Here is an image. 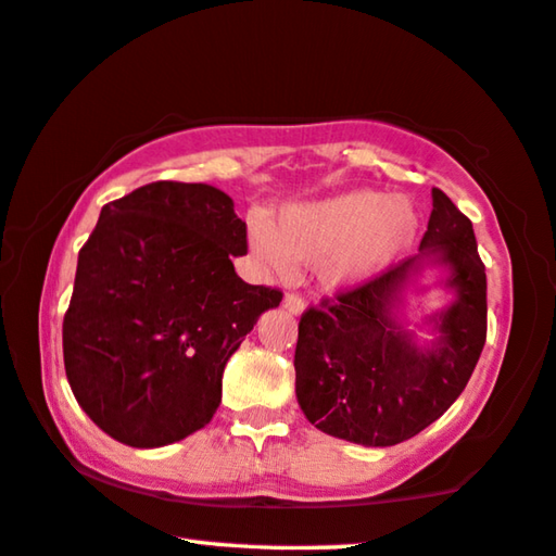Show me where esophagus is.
<instances>
[{
	"label": "esophagus",
	"instance_id": "obj_1",
	"mask_svg": "<svg viewBox=\"0 0 556 556\" xmlns=\"http://www.w3.org/2000/svg\"><path fill=\"white\" fill-rule=\"evenodd\" d=\"M285 309L289 312V314H302L304 309H306V304H304V299L299 296V294H287L285 296Z\"/></svg>",
	"mask_w": 556,
	"mask_h": 556
}]
</instances>
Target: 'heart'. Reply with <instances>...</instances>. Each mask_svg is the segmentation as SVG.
Masks as SVG:
<instances>
[{
    "mask_svg": "<svg viewBox=\"0 0 556 556\" xmlns=\"http://www.w3.org/2000/svg\"><path fill=\"white\" fill-rule=\"evenodd\" d=\"M420 207L408 195L349 190L319 202L287 205L277 223L254 217L247 242L264 267L279 277L294 262L316 264L326 289H349L381 275L413 250Z\"/></svg>",
    "mask_w": 556,
    "mask_h": 556,
    "instance_id": "heart-1",
    "label": "heart"
}]
</instances>
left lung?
I'll use <instances>...</instances> for the list:
<instances>
[{
  "label": "left lung",
  "mask_w": 556,
  "mask_h": 556,
  "mask_svg": "<svg viewBox=\"0 0 556 556\" xmlns=\"http://www.w3.org/2000/svg\"><path fill=\"white\" fill-rule=\"evenodd\" d=\"M426 263L448 269L446 286L456 302L429 317L439 339L418 348L394 319V306ZM484 337L488 277L472 223L433 188V213L418 254L302 314L294 351L296 401L326 435L366 447L403 443L463 393Z\"/></svg>",
  "instance_id": "left-lung-1"
}]
</instances>
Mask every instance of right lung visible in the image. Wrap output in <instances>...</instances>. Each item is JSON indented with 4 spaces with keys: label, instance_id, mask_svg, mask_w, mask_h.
<instances>
[{
    "label": "right lung",
    "instance_id": "1",
    "mask_svg": "<svg viewBox=\"0 0 556 556\" xmlns=\"http://www.w3.org/2000/svg\"><path fill=\"white\" fill-rule=\"evenodd\" d=\"M247 225L205 182L157 180L103 205L78 252L64 366L86 416L130 447L213 420L223 374L281 292L237 277Z\"/></svg>",
    "mask_w": 556,
    "mask_h": 556
}]
</instances>
